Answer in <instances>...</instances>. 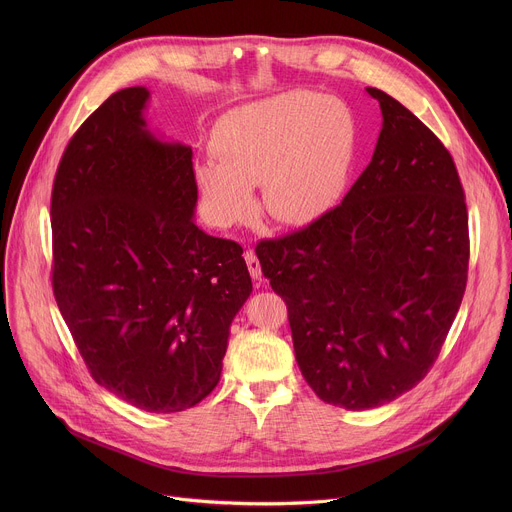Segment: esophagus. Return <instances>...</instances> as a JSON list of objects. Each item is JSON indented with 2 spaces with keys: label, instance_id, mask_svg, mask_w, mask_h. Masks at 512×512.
<instances>
[{
  "label": "esophagus",
  "instance_id": "1",
  "mask_svg": "<svg viewBox=\"0 0 512 512\" xmlns=\"http://www.w3.org/2000/svg\"><path fill=\"white\" fill-rule=\"evenodd\" d=\"M245 261H247V267H249V273L253 279H261V263L257 259V255L253 251H247L245 253Z\"/></svg>",
  "mask_w": 512,
  "mask_h": 512
}]
</instances>
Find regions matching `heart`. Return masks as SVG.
<instances>
[{"label":"heart","instance_id":"obj_1","mask_svg":"<svg viewBox=\"0 0 512 512\" xmlns=\"http://www.w3.org/2000/svg\"><path fill=\"white\" fill-rule=\"evenodd\" d=\"M216 162L196 168L210 214L221 227L245 223L253 214V192L281 227H306L342 196L356 150L350 109L336 99L310 93L277 95L249 105L218 127Z\"/></svg>","mask_w":512,"mask_h":512}]
</instances>
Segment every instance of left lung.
I'll list each match as a JSON object with an SVG mask.
<instances>
[{"instance_id":"1","label":"left lung","mask_w":512,"mask_h":512,"mask_svg":"<svg viewBox=\"0 0 512 512\" xmlns=\"http://www.w3.org/2000/svg\"><path fill=\"white\" fill-rule=\"evenodd\" d=\"M371 164L316 223L255 253L287 304L298 367L350 411L385 405L433 367L460 310L468 212L444 143L391 95Z\"/></svg>"}]
</instances>
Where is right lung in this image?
Segmentation results:
<instances>
[{"mask_svg": "<svg viewBox=\"0 0 512 512\" xmlns=\"http://www.w3.org/2000/svg\"><path fill=\"white\" fill-rule=\"evenodd\" d=\"M150 91L113 93L68 141L50 202L52 289L91 377L125 403L176 413L221 379L253 291L239 243L192 221V148L143 119Z\"/></svg>", "mask_w": 512, "mask_h": 512, "instance_id": "right-lung-1", "label": "right lung"}]
</instances>
